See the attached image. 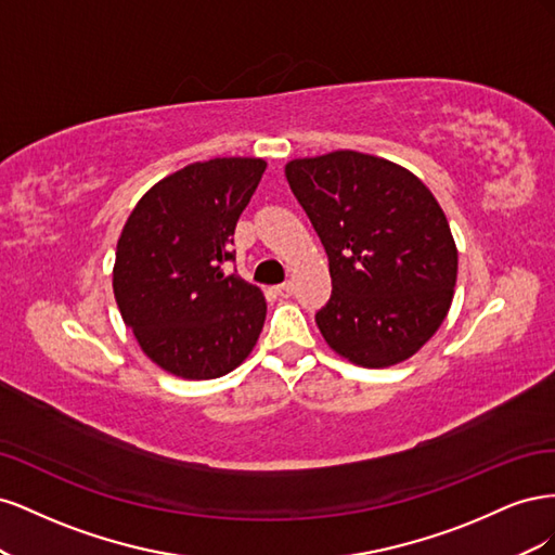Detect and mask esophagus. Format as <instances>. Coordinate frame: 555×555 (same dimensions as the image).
<instances>
[{"mask_svg": "<svg viewBox=\"0 0 555 555\" xmlns=\"http://www.w3.org/2000/svg\"><path fill=\"white\" fill-rule=\"evenodd\" d=\"M292 292H294V284L292 282H284V284H278V287H275L278 296H289Z\"/></svg>", "mask_w": 555, "mask_h": 555, "instance_id": "esophagus-1", "label": "esophagus"}]
</instances>
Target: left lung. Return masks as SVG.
<instances>
[{
    "mask_svg": "<svg viewBox=\"0 0 555 555\" xmlns=\"http://www.w3.org/2000/svg\"><path fill=\"white\" fill-rule=\"evenodd\" d=\"M284 176L328 255L333 292L314 314L326 345L361 367L414 357L459 275L438 198L405 166L357 150L292 159Z\"/></svg>",
    "mask_w": 555,
    "mask_h": 555,
    "instance_id": "8db88e82",
    "label": "left lung"
}]
</instances>
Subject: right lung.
Returning a JSON list of instances; mask_svg holds the SVG:
<instances>
[{
    "instance_id": "add662e5",
    "label": "right lung",
    "mask_w": 555,
    "mask_h": 555,
    "mask_svg": "<svg viewBox=\"0 0 555 555\" xmlns=\"http://www.w3.org/2000/svg\"><path fill=\"white\" fill-rule=\"evenodd\" d=\"M266 171L259 157L194 162L150 188L115 249L117 308L162 371L215 379L238 367L266 322L259 287L227 275L229 243Z\"/></svg>"
}]
</instances>
